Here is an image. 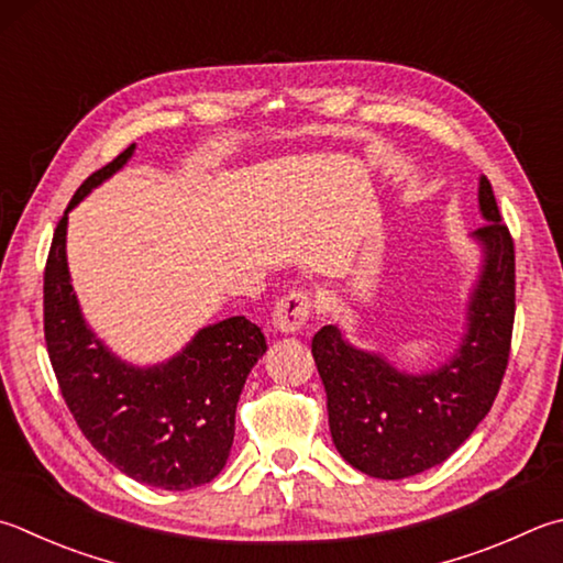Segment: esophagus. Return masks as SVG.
Listing matches in <instances>:
<instances>
[{
    "label": "esophagus",
    "instance_id": "obj_1",
    "mask_svg": "<svg viewBox=\"0 0 563 563\" xmlns=\"http://www.w3.org/2000/svg\"><path fill=\"white\" fill-rule=\"evenodd\" d=\"M308 317H310L308 292L292 290L290 295H285L278 305H275L271 327L280 334H295L302 330V324L308 322Z\"/></svg>",
    "mask_w": 563,
    "mask_h": 563
}]
</instances>
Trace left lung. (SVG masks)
Wrapping results in <instances>:
<instances>
[{"instance_id":"obj_1","label":"left lung","mask_w":563,"mask_h":563,"mask_svg":"<svg viewBox=\"0 0 563 563\" xmlns=\"http://www.w3.org/2000/svg\"><path fill=\"white\" fill-rule=\"evenodd\" d=\"M477 209L487 221L470 233L479 263L465 298L463 334L448 360L408 372L384 352L352 344L342 327L324 324L314 334L332 443L366 475L404 479L441 465L493 408L512 340L515 243L499 223L487 177L477 184Z\"/></svg>"}]
</instances>
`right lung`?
Segmentation results:
<instances>
[{
  "label": "right lung",
  "mask_w": 563,
  "mask_h": 563,
  "mask_svg": "<svg viewBox=\"0 0 563 563\" xmlns=\"http://www.w3.org/2000/svg\"><path fill=\"white\" fill-rule=\"evenodd\" d=\"M132 155L135 145L93 172L58 221L44 275L46 346L70 413L108 463L142 485L191 489L227 465L239 396L268 344L258 324L227 317L203 324L169 360L135 364L90 327L70 283L68 213Z\"/></svg>",
  "instance_id": "right-lung-1"
}]
</instances>
